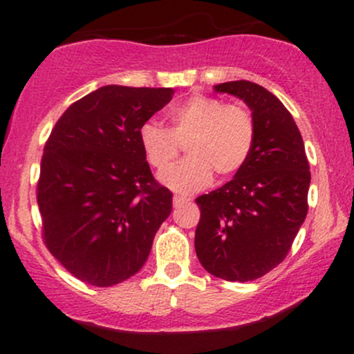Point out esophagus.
<instances>
[{"label":"esophagus","mask_w":354,"mask_h":354,"mask_svg":"<svg viewBox=\"0 0 354 354\" xmlns=\"http://www.w3.org/2000/svg\"><path fill=\"white\" fill-rule=\"evenodd\" d=\"M188 201H189V198L180 196V194H176V196L173 198V205L174 206H181V205H185V203H188Z\"/></svg>","instance_id":"1"}]
</instances>
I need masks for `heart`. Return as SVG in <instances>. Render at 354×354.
I'll return each mask as SVG.
<instances>
[{"instance_id": "b5f03b06", "label": "heart", "mask_w": 354, "mask_h": 354, "mask_svg": "<svg viewBox=\"0 0 354 354\" xmlns=\"http://www.w3.org/2000/svg\"><path fill=\"white\" fill-rule=\"evenodd\" d=\"M171 128L146 121L140 143L148 163L165 171L185 144L189 158L161 174L168 188L191 193L208 186L213 173L228 178L246 165L254 145V121L239 104L194 95L169 111Z\"/></svg>"}]
</instances>
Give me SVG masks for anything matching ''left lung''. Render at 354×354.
<instances>
[{
  "instance_id": "obj_1",
  "label": "left lung",
  "mask_w": 354,
  "mask_h": 354,
  "mask_svg": "<svg viewBox=\"0 0 354 354\" xmlns=\"http://www.w3.org/2000/svg\"><path fill=\"white\" fill-rule=\"evenodd\" d=\"M243 100L254 121L246 165L221 188L196 198L194 250L208 273L253 281L286 258L308 213L311 173L301 133L273 93L251 81L214 86Z\"/></svg>"
}]
</instances>
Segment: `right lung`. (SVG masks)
Segmentation results:
<instances>
[{
    "label": "right lung",
    "mask_w": 354,
    "mask_h": 354,
    "mask_svg": "<svg viewBox=\"0 0 354 354\" xmlns=\"http://www.w3.org/2000/svg\"><path fill=\"white\" fill-rule=\"evenodd\" d=\"M173 93L108 84L73 103L44 145V245L81 281L104 288L136 274L171 213L173 193L153 178L140 129Z\"/></svg>",
    "instance_id": "obj_1"
}]
</instances>
